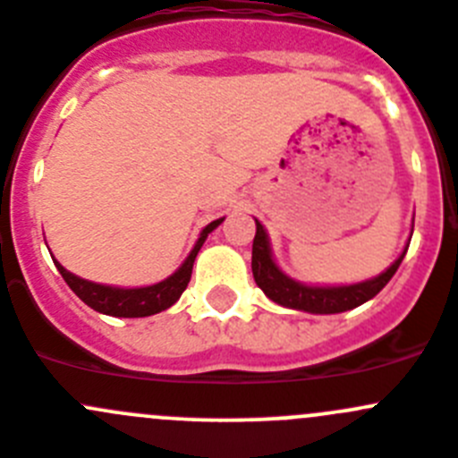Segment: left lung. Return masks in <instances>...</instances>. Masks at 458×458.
Returning <instances> with one entry per match:
<instances>
[{
  "label": "left lung",
  "instance_id": "1",
  "mask_svg": "<svg viewBox=\"0 0 458 458\" xmlns=\"http://www.w3.org/2000/svg\"><path fill=\"white\" fill-rule=\"evenodd\" d=\"M407 247L385 272L362 283H351V285H306V283L290 278L278 267L276 260H274L267 232L256 220V236L254 247H251V272H254L256 285L265 292V297L272 299L278 306L310 312V315H337V312H346L362 306L369 299L376 297L377 292L391 281L395 269L400 267L404 254H407Z\"/></svg>",
  "mask_w": 458,
  "mask_h": 458
}]
</instances>
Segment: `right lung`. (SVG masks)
I'll return each mask as SVG.
<instances>
[{"instance_id":"right-lung-1","label":"right lung","mask_w":458,"mask_h":458,"mask_svg":"<svg viewBox=\"0 0 458 458\" xmlns=\"http://www.w3.org/2000/svg\"><path fill=\"white\" fill-rule=\"evenodd\" d=\"M225 217H217V220L208 222L199 232L198 242L191 250V254L186 256L184 263L175 269L168 278L155 283V285H143V287H116V285H103V283L87 281V278L76 276V274L67 272L58 260L54 259L55 267L63 274V278L67 281V285L72 287L73 294H76L81 301H85L87 306L94 308L96 312H103V315L110 317H150L157 312L166 310L173 303H177V299L182 297V292L186 290L191 281V272H193V263L198 251L202 250L204 241H207L208 233L216 229Z\"/></svg>"}]
</instances>
